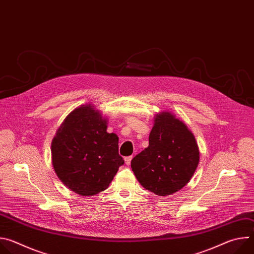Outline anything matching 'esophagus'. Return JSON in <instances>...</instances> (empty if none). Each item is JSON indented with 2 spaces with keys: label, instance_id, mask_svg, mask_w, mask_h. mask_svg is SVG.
Listing matches in <instances>:
<instances>
[{
  "label": "esophagus",
  "instance_id": "1",
  "mask_svg": "<svg viewBox=\"0 0 254 254\" xmlns=\"http://www.w3.org/2000/svg\"><path fill=\"white\" fill-rule=\"evenodd\" d=\"M131 159H132V157H131V156H129V157H126V158H125V163H126V165H127V166H129V165H130V161H131Z\"/></svg>",
  "mask_w": 254,
  "mask_h": 254
}]
</instances>
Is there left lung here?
<instances>
[{
    "label": "left lung",
    "instance_id": "8db88e82",
    "mask_svg": "<svg viewBox=\"0 0 254 254\" xmlns=\"http://www.w3.org/2000/svg\"><path fill=\"white\" fill-rule=\"evenodd\" d=\"M199 164V150L187 126L168 112L158 114L149 147L130 163L140 185L158 196L172 195L191 180Z\"/></svg>",
    "mask_w": 254,
    "mask_h": 254
}]
</instances>
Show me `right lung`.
I'll return each mask as SVG.
<instances>
[{
  "label": "right lung",
  "instance_id": "add662e5",
  "mask_svg": "<svg viewBox=\"0 0 254 254\" xmlns=\"http://www.w3.org/2000/svg\"><path fill=\"white\" fill-rule=\"evenodd\" d=\"M106 120L88 105L77 107L62 123L51 146L58 178L71 191L93 196L107 189L125 161L119 137L106 131Z\"/></svg>",
  "mask_w": 254,
  "mask_h": 254
}]
</instances>
